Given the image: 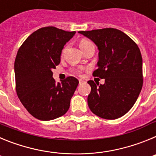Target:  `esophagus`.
Masks as SVG:
<instances>
[{
    "label": "esophagus",
    "instance_id": "34e87169",
    "mask_svg": "<svg viewBox=\"0 0 156 156\" xmlns=\"http://www.w3.org/2000/svg\"><path fill=\"white\" fill-rule=\"evenodd\" d=\"M79 82H80V84H81V83H82L83 82V80H79Z\"/></svg>",
    "mask_w": 156,
    "mask_h": 156
}]
</instances>
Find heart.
Returning <instances> with one entry per match:
<instances>
[{
  "label": "heart",
  "mask_w": 156,
  "mask_h": 156,
  "mask_svg": "<svg viewBox=\"0 0 156 156\" xmlns=\"http://www.w3.org/2000/svg\"><path fill=\"white\" fill-rule=\"evenodd\" d=\"M91 44V42L89 41H87V40H81L80 42V48H81V50H83V48H85L87 46H88L89 44ZM65 50H66V48L63 49L62 53V54L64 53ZM85 69H85L84 67H77V68L71 69H70V71H71V73H73V74H75V75L80 76L81 74L83 73V72L84 71Z\"/></svg>",
  "instance_id": "heart-1"
}]
</instances>
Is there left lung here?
I'll return each instance as SVG.
<instances>
[{
    "instance_id": "obj_1",
    "label": "left lung",
    "mask_w": 156,
    "mask_h": 156,
    "mask_svg": "<svg viewBox=\"0 0 156 156\" xmlns=\"http://www.w3.org/2000/svg\"><path fill=\"white\" fill-rule=\"evenodd\" d=\"M80 34L98 48V68L94 76L105 79L104 84L93 80L87 103L94 114L106 119L124 115L133 107L143 85L142 57L138 46L123 32L104 28Z\"/></svg>"
}]
</instances>
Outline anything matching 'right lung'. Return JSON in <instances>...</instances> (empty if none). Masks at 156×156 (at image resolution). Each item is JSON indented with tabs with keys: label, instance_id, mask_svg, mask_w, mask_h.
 <instances>
[{
	"label": "right lung",
	"instance_id": "add662e5",
	"mask_svg": "<svg viewBox=\"0 0 156 156\" xmlns=\"http://www.w3.org/2000/svg\"><path fill=\"white\" fill-rule=\"evenodd\" d=\"M75 33L55 27H43L29 36L18 51L15 61L16 93L36 119H55L69 108L79 81L68 76L56 83L51 69L60 63L64 45Z\"/></svg>",
	"mask_w": 156,
	"mask_h": 156
}]
</instances>
